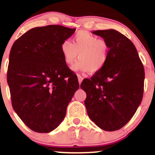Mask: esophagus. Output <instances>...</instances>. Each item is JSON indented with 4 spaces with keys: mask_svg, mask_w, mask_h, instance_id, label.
Returning a JSON list of instances; mask_svg holds the SVG:
<instances>
[{
    "mask_svg": "<svg viewBox=\"0 0 155 155\" xmlns=\"http://www.w3.org/2000/svg\"><path fill=\"white\" fill-rule=\"evenodd\" d=\"M77 77H78V80H79V83L81 84L82 83V80H83V78H82V76H80L79 74L77 75Z\"/></svg>",
    "mask_w": 155,
    "mask_h": 155,
    "instance_id": "34e87169",
    "label": "esophagus"
}]
</instances>
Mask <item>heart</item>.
Listing matches in <instances>:
<instances>
[{"mask_svg": "<svg viewBox=\"0 0 155 155\" xmlns=\"http://www.w3.org/2000/svg\"><path fill=\"white\" fill-rule=\"evenodd\" d=\"M61 51L64 61L68 66L74 64L79 54L80 60L73 69L83 73L89 71L91 73H96L107 64L109 48L106 40L86 31H80L75 34L73 43L67 40L61 43Z\"/></svg>", "mask_w": 155, "mask_h": 155, "instance_id": "heart-1", "label": "heart"}]
</instances>
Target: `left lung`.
I'll return each instance as SVG.
<instances>
[{"label":"left lung","instance_id":"1","mask_svg":"<svg viewBox=\"0 0 155 155\" xmlns=\"http://www.w3.org/2000/svg\"><path fill=\"white\" fill-rule=\"evenodd\" d=\"M107 42L104 68L80 87L86 93L88 117L106 131L121 129L132 118L143 100L145 71L134 43L113 29L93 31Z\"/></svg>","mask_w":155,"mask_h":155}]
</instances>
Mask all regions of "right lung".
<instances>
[{
  "label": "right lung",
  "instance_id": "obj_1",
  "mask_svg": "<svg viewBox=\"0 0 155 155\" xmlns=\"http://www.w3.org/2000/svg\"><path fill=\"white\" fill-rule=\"evenodd\" d=\"M75 31L57 25L34 28L11 48L7 83L12 108L35 132L49 133L58 127L79 87L61 51Z\"/></svg>",
  "mask_w": 155,
  "mask_h": 155
}]
</instances>
